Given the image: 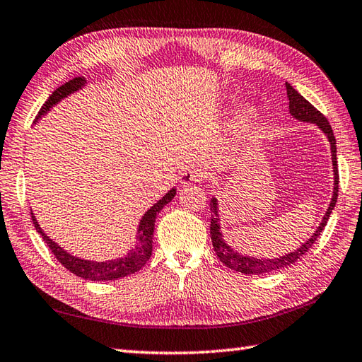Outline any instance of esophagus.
<instances>
[{
  "label": "esophagus",
  "mask_w": 362,
  "mask_h": 362,
  "mask_svg": "<svg viewBox=\"0 0 362 362\" xmlns=\"http://www.w3.org/2000/svg\"><path fill=\"white\" fill-rule=\"evenodd\" d=\"M202 179H205V175L199 169H187L180 174V183L182 185H191V183L201 182Z\"/></svg>",
  "instance_id": "esophagus-1"
}]
</instances>
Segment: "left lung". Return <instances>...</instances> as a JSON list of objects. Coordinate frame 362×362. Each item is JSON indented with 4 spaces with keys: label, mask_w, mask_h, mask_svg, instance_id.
<instances>
[{
    "label": "left lung",
    "mask_w": 362,
    "mask_h": 362,
    "mask_svg": "<svg viewBox=\"0 0 362 362\" xmlns=\"http://www.w3.org/2000/svg\"><path fill=\"white\" fill-rule=\"evenodd\" d=\"M286 89H287V97H288V108H290V115L296 117L298 120H303V122H313L317 124L323 133L327 134L329 143H331V153H332V166H334V194H332V199L329 207L325 214L322 224L318 226V229L315 233L310 237L306 243L300 246L298 250H295L293 252L287 254V256L282 257H276V259H256V257H247L242 256V254L235 252L233 250L224 243L221 232H219V224H218V211H216V199L211 197L210 202V210L214 211V216H211L210 221V235H211V242H214V247L218 259L223 262L226 267H229L233 272H240L245 274H264V273H270L281 270V268H286L287 265H292L293 262L298 260L301 256H304L313 245L315 243V240L320 235L322 230L327 226L329 215L334 205L337 202V194H339V169H337V160H336V138L334 133H332L331 125L328 122V119L325 117L320 111H318L313 103H309L306 98H304L298 90H295L288 83H286Z\"/></svg>",
    "instance_id": "8db88e82"
}]
</instances>
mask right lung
I'll use <instances>...</instances> for the list:
<instances>
[{"mask_svg": "<svg viewBox=\"0 0 362 362\" xmlns=\"http://www.w3.org/2000/svg\"><path fill=\"white\" fill-rule=\"evenodd\" d=\"M84 80L83 76H76L74 80L67 81L66 84H62L58 89H56L52 95L48 97V100L42 105V108L37 112V117H40L44 112H47L54 103H58L61 98H64L72 92L78 90L81 86H84ZM175 196V189L173 188L169 193L160 199L157 204L151 207V210L146 211V215L143 216L139 223V229H138V243L134 246V250L122 259H116V260H110V262H89V260H81L78 257L70 256L66 251L59 247L56 243H53L49 240L42 229L39 228L37 221H35L34 215L31 214L33 223L35 226V230H37L47 246L49 247V251L53 252V256L59 260V264L62 267H66L69 272H72L74 274L80 276L83 279H89V281H115L119 278H125V276L133 274L139 272L143 268L147 260L152 256V237H153V229H155V218L160 214V210L165 207L168 202L173 201V197Z\"/></svg>", "mask_w": 362, "mask_h": 362, "instance_id": "add662e5", "label": "right lung"}]
</instances>
